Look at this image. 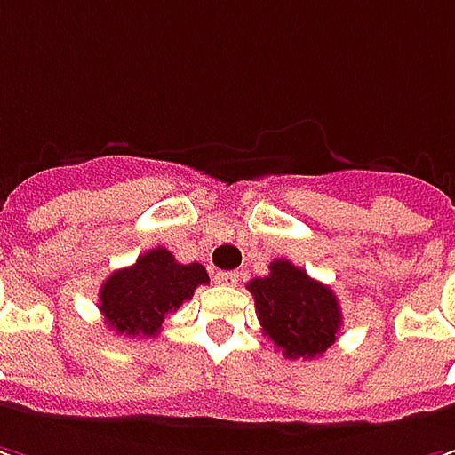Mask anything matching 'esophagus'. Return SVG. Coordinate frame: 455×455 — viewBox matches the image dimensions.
<instances>
[{
	"label": "esophagus",
	"mask_w": 455,
	"mask_h": 455,
	"mask_svg": "<svg viewBox=\"0 0 455 455\" xmlns=\"http://www.w3.org/2000/svg\"><path fill=\"white\" fill-rule=\"evenodd\" d=\"M216 282H219V284H236V282H239V272H219V275H216Z\"/></svg>",
	"instance_id": "1"
}]
</instances>
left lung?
Here are the masks:
<instances>
[{
    "label": "left lung",
    "instance_id": "8db88e82",
    "mask_svg": "<svg viewBox=\"0 0 455 455\" xmlns=\"http://www.w3.org/2000/svg\"><path fill=\"white\" fill-rule=\"evenodd\" d=\"M254 294L261 332L290 360H312L335 345L342 312L335 291L287 259L269 264V275L246 284Z\"/></svg>",
    "mask_w": 455,
    "mask_h": 455
}]
</instances>
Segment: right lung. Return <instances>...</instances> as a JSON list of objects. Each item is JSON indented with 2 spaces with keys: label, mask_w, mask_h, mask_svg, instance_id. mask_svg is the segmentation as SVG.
Returning <instances> with one entry per match:
<instances>
[{
  "label": "right lung",
  "mask_w": 455,
  "mask_h": 455,
  "mask_svg": "<svg viewBox=\"0 0 455 455\" xmlns=\"http://www.w3.org/2000/svg\"><path fill=\"white\" fill-rule=\"evenodd\" d=\"M198 284H209L201 264H180L156 246L140 254L133 267L118 269L102 282L100 315L105 324L125 337H156L164 320L194 297Z\"/></svg>",
  "instance_id": "add662e5"
}]
</instances>
